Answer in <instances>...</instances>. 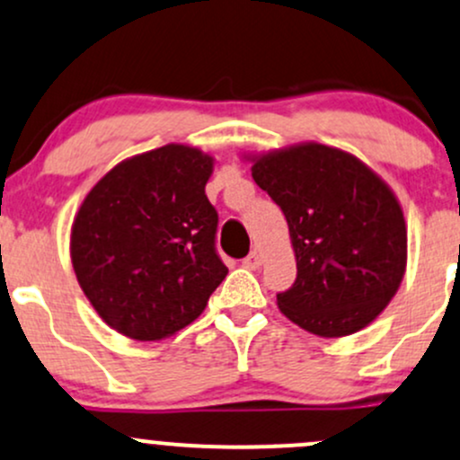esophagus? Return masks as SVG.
Returning a JSON list of instances; mask_svg holds the SVG:
<instances>
[{"label": "esophagus", "instance_id": "esophagus-1", "mask_svg": "<svg viewBox=\"0 0 460 460\" xmlns=\"http://www.w3.org/2000/svg\"><path fill=\"white\" fill-rule=\"evenodd\" d=\"M243 265L247 267V270H258V267L262 265V254L261 252H250V254L245 256V261H243Z\"/></svg>", "mask_w": 460, "mask_h": 460}]
</instances>
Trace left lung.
Here are the masks:
<instances>
[{
    "instance_id": "obj_1",
    "label": "left lung",
    "mask_w": 460,
    "mask_h": 460,
    "mask_svg": "<svg viewBox=\"0 0 460 460\" xmlns=\"http://www.w3.org/2000/svg\"><path fill=\"white\" fill-rule=\"evenodd\" d=\"M252 178L282 208L297 278L278 308L323 339L367 328L406 273V221L394 189L354 154L296 143L245 154Z\"/></svg>"
}]
</instances>
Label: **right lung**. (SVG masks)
<instances>
[{"mask_svg":"<svg viewBox=\"0 0 460 460\" xmlns=\"http://www.w3.org/2000/svg\"><path fill=\"white\" fill-rule=\"evenodd\" d=\"M213 167L199 147L169 143L115 164L82 199L71 265L95 313L123 337H173L204 313L228 273L206 198Z\"/></svg>","mask_w":460,"mask_h":460,"instance_id":"right-lung-1","label":"right lung"}]
</instances>
